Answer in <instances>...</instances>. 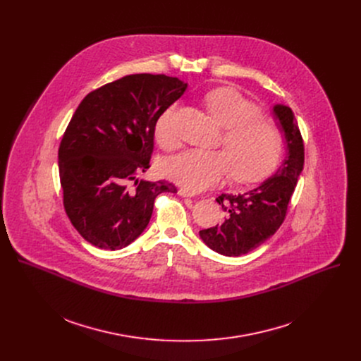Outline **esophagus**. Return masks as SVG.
Returning <instances> with one entry per match:
<instances>
[{"label": "esophagus", "instance_id": "obj_1", "mask_svg": "<svg viewBox=\"0 0 361 361\" xmlns=\"http://www.w3.org/2000/svg\"><path fill=\"white\" fill-rule=\"evenodd\" d=\"M178 195H181V197H192V194L188 190H185V188H180L178 190Z\"/></svg>", "mask_w": 361, "mask_h": 361}]
</instances>
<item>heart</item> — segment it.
<instances>
[{
    "instance_id": "obj_1",
    "label": "heart",
    "mask_w": 361,
    "mask_h": 361,
    "mask_svg": "<svg viewBox=\"0 0 361 361\" xmlns=\"http://www.w3.org/2000/svg\"><path fill=\"white\" fill-rule=\"evenodd\" d=\"M210 114L226 128L220 149H185L166 160L164 174L191 192L212 188L230 173L243 183L260 180L279 163L283 137L279 127L267 118L240 91L219 87L204 97ZM176 106L169 107L156 123V138L167 149L178 142L173 127Z\"/></svg>"
}]
</instances>
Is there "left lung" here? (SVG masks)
<instances>
[{
    "label": "left lung",
    "mask_w": 361,
    "mask_h": 361,
    "mask_svg": "<svg viewBox=\"0 0 361 361\" xmlns=\"http://www.w3.org/2000/svg\"><path fill=\"white\" fill-rule=\"evenodd\" d=\"M273 116L284 135L286 157L276 173L241 194H221L216 201L226 212L216 227L200 231L213 251L238 257L262 245L283 224L287 205L304 166V144L290 107L276 104Z\"/></svg>",
    "instance_id": "8db88e82"
}]
</instances>
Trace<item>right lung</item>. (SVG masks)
<instances>
[{
    "instance_id": "obj_1",
    "label": "right lung",
    "mask_w": 361,
    "mask_h": 361,
    "mask_svg": "<svg viewBox=\"0 0 361 361\" xmlns=\"http://www.w3.org/2000/svg\"><path fill=\"white\" fill-rule=\"evenodd\" d=\"M187 90L164 74H131L84 97L60 144L66 213L84 240L121 250L149 223L154 200L177 192L167 181H144L159 117ZM135 181L131 188L129 183Z\"/></svg>"
}]
</instances>
